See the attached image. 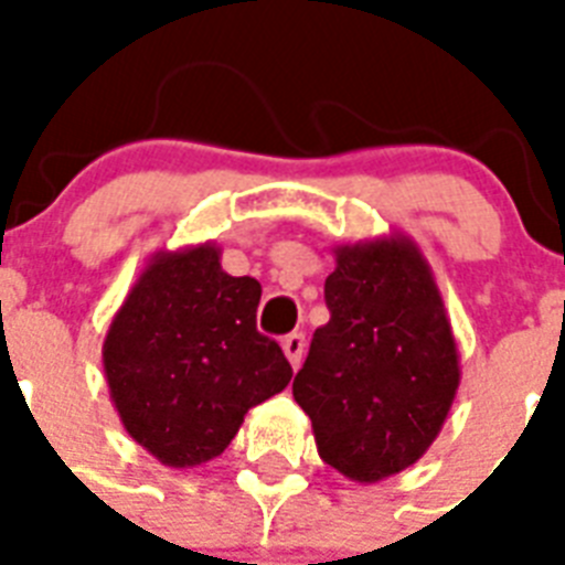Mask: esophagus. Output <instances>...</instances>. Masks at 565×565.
Segmentation results:
<instances>
[{
  "mask_svg": "<svg viewBox=\"0 0 565 565\" xmlns=\"http://www.w3.org/2000/svg\"><path fill=\"white\" fill-rule=\"evenodd\" d=\"M281 349L287 354V361H290L292 370H299L301 358H305V334H287L281 340Z\"/></svg>",
  "mask_w": 565,
  "mask_h": 565,
  "instance_id": "obj_1",
  "label": "esophagus"
}]
</instances>
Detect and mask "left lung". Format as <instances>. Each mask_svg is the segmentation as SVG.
<instances>
[{
	"mask_svg": "<svg viewBox=\"0 0 565 565\" xmlns=\"http://www.w3.org/2000/svg\"><path fill=\"white\" fill-rule=\"evenodd\" d=\"M328 326L317 328L292 395L319 457L349 481L413 466L443 430L460 358L428 260L404 234L334 248Z\"/></svg>",
	"mask_w": 565,
	"mask_h": 565,
	"instance_id": "8db88e82",
	"label": "left lung"
}]
</instances>
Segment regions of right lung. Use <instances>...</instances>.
Masks as SVG:
<instances>
[{"mask_svg":"<svg viewBox=\"0 0 565 565\" xmlns=\"http://www.w3.org/2000/svg\"><path fill=\"white\" fill-rule=\"evenodd\" d=\"M260 284L222 269L220 246L154 252L102 345L128 437L172 469L202 466L243 416L290 384L281 345L257 331Z\"/></svg>","mask_w":565,"mask_h":565,"instance_id":"1","label":"right lung"}]
</instances>
